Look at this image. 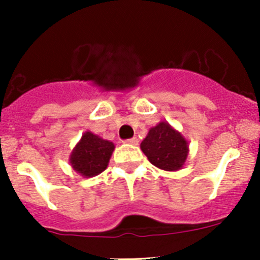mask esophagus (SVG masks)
I'll return each instance as SVG.
<instances>
[{"mask_svg":"<svg viewBox=\"0 0 260 260\" xmlns=\"http://www.w3.org/2000/svg\"><path fill=\"white\" fill-rule=\"evenodd\" d=\"M124 143H127V145L137 146V145H138V140H137V138H131V140H127V141H124Z\"/></svg>","mask_w":260,"mask_h":260,"instance_id":"34e87169","label":"esophagus"}]
</instances>
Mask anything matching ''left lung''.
<instances>
[{
  "label": "left lung",
  "instance_id": "left-lung-1",
  "mask_svg": "<svg viewBox=\"0 0 260 260\" xmlns=\"http://www.w3.org/2000/svg\"><path fill=\"white\" fill-rule=\"evenodd\" d=\"M141 149L153 166L164 171L182 169L190 151L182 133L164 120L148 131Z\"/></svg>",
  "mask_w": 260,
  "mask_h": 260
}]
</instances>
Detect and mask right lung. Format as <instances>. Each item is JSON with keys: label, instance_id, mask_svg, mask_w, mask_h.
<instances>
[{"label": "right lung", "instance_id": "obj_1", "mask_svg": "<svg viewBox=\"0 0 260 260\" xmlns=\"http://www.w3.org/2000/svg\"><path fill=\"white\" fill-rule=\"evenodd\" d=\"M114 143L86 131L70 153L73 170L83 177H94L108 167Z\"/></svg>", "mask_w": 260, "mask_h": 260}]
</instances>
